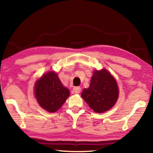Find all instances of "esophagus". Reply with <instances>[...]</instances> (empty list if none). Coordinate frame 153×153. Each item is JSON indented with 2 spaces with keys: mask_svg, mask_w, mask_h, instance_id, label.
<instances>
[{
  "mask_svg": "<svg viewBox=\"0 0 153 153\" xmlns=\"http://www.w3.org/2000/svg\"><path fill=\"white\" fill-rule=\"evenodd\" d=\"M73 90H74V93L78 94V93H79L80 91H81V88H80L79 87H74Z\"/></svg>",
  "mask_w": 153,
  "mask_h": 153,
  "instance_id": "34e87169",
  "label": "esophagus"
}]
</instances>
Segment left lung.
Masks as SVG:
<instances>
[{
  "instance_id": "8db88e82",
  "label": "left lung",
  "mask_w": 153,
  "mask_h": 153,
  "mask_svg": "<svg viewBox=\"0 0 153 153\" xmlns=\"http://www.w3.org/2000/svg\"><path fill=\"white\" fill-rule=\"evenodd\" d=\"M82 97L93 111L103 113L115 105L119 96L116 81L108 70H95L88 89H84Z\"/></svg>"
}]
</instances>
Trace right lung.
I'll return each instance as SVG.
<instances>
[{"mask_svg":"<svg viewBox=\"0 0 153 153\" xmlns=\"http://www.w3.org/2000/svg\"><path fill=\"white\" fill-rule=\"evenodd\" d=\"M35 97L39 105L50 112H56L70 96L54 71H50L39 79L34 87Z\"/></svg>","mask_w":153,"mask_h":153,"instance_id":"right-lung-1","label":"right lung"}]
</instances>
